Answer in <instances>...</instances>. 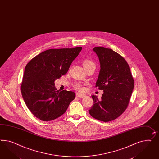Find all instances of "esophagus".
Wrapping results in <instances>:
<instances>
[{"label":"esophagus","mask_w":159,"mask_h":159,"mask_svg":"<svg viewBox=\"0 0 159 159\" xmlns=\"http://www.w3.org/2000/svg\"><path fill=\"white\" fill-rule=\"evenodd\" d=\"M76 96L78 97V98H84V97L85 96V95H84V94H81L80 93H76Z\"/></svg>","instance_id":"obj_1"}]
</instances>
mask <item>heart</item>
Wrapping results in <instances>:
<instances>
[{
	"label": "heart",
	"instance_id": "1",
	"mask_svg": "<svg viewBox=\"0 0 159 159\" xmlns=\"http://www.w3.org/2000/svg\"><path fill=\"white\" fill-rule=\"evenodd\" d=\"M82 64H83V66L84 67H86L88 66H90V65H95L93 61H92L90 60H85L83 62H82ZM74 88L77 89L78 91H80V92H83L85 90V88H84V86H83L81 84H80V83H77L74 85Z\"/></svg>",
	"mask_w": 159,
	"mask_h": 159
}]
</instances>
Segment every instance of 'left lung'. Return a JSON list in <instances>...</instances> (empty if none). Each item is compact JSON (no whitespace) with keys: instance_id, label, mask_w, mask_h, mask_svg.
<instances>
[{"instance_id":"8db88e82","label":"left lung","mask_w":159,"mask_h":159,"mask_svg":"<svg viewBox=\"0 0 159 159\" xmlns=\"http://www.w3.org/2000/svg\"><path fill=\"white\" fill-rule=\"evenodd\" d=\"M99 57V74L96 87L103 91L101 99L92 95L93 105L89 110L92 117L108 122L124 112L129 104L134 87V80L126 60L111 49L95 47Z\"/></svg>"}]
</instances>
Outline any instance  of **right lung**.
Returning a JSON list of instances; mask_svg holds the SVG:
<instances>
[{
    "mask_svg": "<svg viewBox=\"0 0 159 159\" xmlns=\"http://www.w3.org/2000/svg\"><path fill=\"white\" fill-rule=\"evenodd\" d=\"M82 47L45 50L25 66L21 86L23 99L36 118L52 121L63 115L75 98L72 91H57L55 81L67 73Z\"/></svg>",
    "mask_w": 159,
    "mask_h": 159,
    "instance_id": "obj_1",
    "label": "right lung"
}]
</instances>
